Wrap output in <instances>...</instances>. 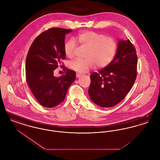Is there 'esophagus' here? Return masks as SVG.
Returning <instances> with one entry per match:
<instances>
[{
	"label": "esophagus",
	"mask_w": 160,
	"mask_h": 160,
	"mask_svg": "<svg viewBox=\"0 0 160 160\" xmlns=\"http://www.w3.org/2000/svg\"><path fill=\"white\" fill-rule=\"evenodd\" d=\"M81 74H80V73H78V72H76V77L77 78H78V77H80L81 76Z\"/></svg>",
	"instance_id": "esophagus-1"
}]
</instances>
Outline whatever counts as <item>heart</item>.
<instances>
[{
  "label": "heart",
  "mask_w": 160,
  "mask_h": 160,
  "mask_svg": "<svg viewBox=\"0 0 160 160\" xmlns=\"http://www.w3.org/2000/svg\"><path fill=\"white\" fill-rule=\"evenodd\" d=\"M76 40L88 48L85 59H76L69 62V67L72 70L83 73L96 65L104 68L113 61L117 49L114 38L91 31H86L77 36ZM76 44L74 39H69L64 45V52L68 58L75 55Z\"/></svg>",
  "instance_id": "b5f03b06"
}]
</instances>
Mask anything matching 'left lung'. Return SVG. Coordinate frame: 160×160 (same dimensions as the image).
I'll use <instances>...</instances> for the list:
<instances>
[{"instance_id":"left-lung-1","label":"left lung","mask_w":160,"mask_h":160,"mask_svg":"<svg viewBox=\"0 0 160 160\" xmlns=\"http://www.w3.org/2000/svg\"><path fill=\"white\" fill-rule=\"evenodd\" d=\"M114 59L90 76L88 90L93 102L101 107L118 104L128 94L137 77V56L129 39H119Z\"/></svg>"}]
</instances>
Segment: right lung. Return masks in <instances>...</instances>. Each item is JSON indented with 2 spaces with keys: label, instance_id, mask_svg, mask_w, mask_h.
Masks as SVG:
<instances>
[{
  "label": "right lung",
  "instance_id": "1",
  "mask_svg": "<svg viewBox=\"0 0 160 160\" xmlns=\"http://www.w3.org/2000/svg\"><path fill=\"white\" fill-rule=\"evenodd\" d=\"M72 30L51 28L41 33L32 44L26 60V81L32 92L42 106L52 108L65 98L76 74L67 69L66 74L56 77L53 71L65 59V38Z\"/></svg>",
  "mask_w": 160,
  "mask_h": 160
}]
</instances>
